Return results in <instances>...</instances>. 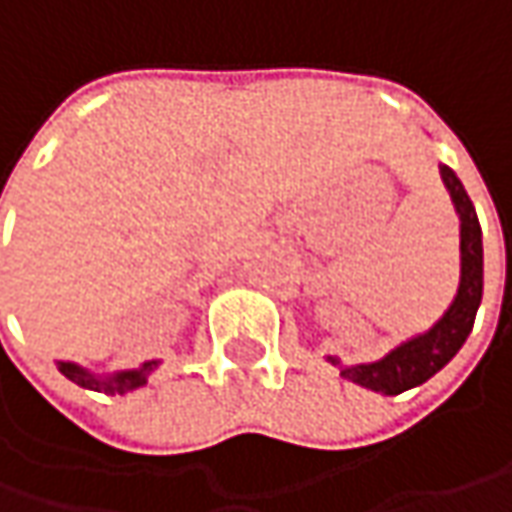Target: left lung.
I'll use <instances>...</instances> for the list:
<instances>
[{
	"label": "left lung",
	"mask_w": 512,
	"mask_h": 512,
	"mask_svg": "<svg viewBox=\"0 0 512 512\" xmlns=\"http://www.w3.org/2000/svg\"><path fill=\"white\" fill-rule=\"evenodd\" d=\"M439 170H442L444 187L450 190V199L456 205V213L462 219V279H459L453 305L444 310L442 319L430 330L393 347L379 362L342 364L336 356H327V362L339 364L347 382L362 384L367 390H376L384 396H399L404 390L436 376L444 364L462 350V344L467 342L473 322H476V310L482 305L484 259L482 227L476 219V207L459 182V176L447 165H439Z\"/></svg>",
	"instance_id": "1"
}]
</instances>
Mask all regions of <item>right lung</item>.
<instances>
[{"label":"right lung","mask_w":512,"mask_h":512,"mask_svg":"<svg viewBox=\"0 0 512 512\" xmlns=\"http://www.w3.org/2000/svg\"><path fill=\"white\" fill-rule=\"evenodd\" d=\"M59 373L68 376L70 382H76L79 387H88V390H105V393H130L142 384H148V376L159 367V362H145L142 367H133V370H119V373H110V376H93L90 370L79 367L73 362H56Z\"/></svg>","instance_id":"right-lung-1"}]
</instances>
